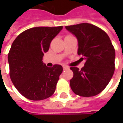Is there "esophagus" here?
<instances>
[{
	"label": "esophagus",
	"instance_id": "obj_1",
	"mask_svg": "<svg viewBox=\"0 0 123 123\" xmlns=\"http://www.w3.org/2000/svg\"><path fill=\"white\" fill-rule=\"evenodd\" d=\"M63 68H64V70H67V69L69 68V67L68 66H63Z\"/></svg>",
	"mask_w": 123,
	"mask_h": 123
}]
</instances>
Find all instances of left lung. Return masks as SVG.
<instances>
[{"instance_id":"1","label":"left lung","mask_w":123,"mask_h":123,"mask_svg":"<svg viewBox=\"0 0 123 123\" xmlns=\"http://www.w3.org/2000/svg\"><path fill=\"white\" fill-rule=\"evenodd\" d=\"M78 40L79 55L86 60L81 70L70 67L73 77L70 85L74 94L84 97L101 92L115 70V50L106 33L89 23L65 26Z\"/></svg>"}]
</instances>
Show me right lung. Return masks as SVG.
Instances as JSON below:
<instances>
[{
	"label": "right lung",
	"instance_id": "right-lung-1",
	"mask_svg": "<svg viewBox=\"0 0 123 123\" xmlns=\"http://www.w3.org/2000/svg\"><path fill=\"white\" fill-rule=\"evenodd\" d=\"M62 29L33 27L21 33L12 43L8 54L10 78L18 91L29 100H44L55 91L63 68L58 64L47 67L42 57Z\"/></svg>",
	"mask_w": 123,
	"mask_h": 123
}]
</instances>
